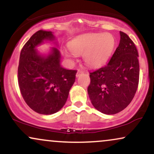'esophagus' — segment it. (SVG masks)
I'll use <instances>...</instances> for the list:
<instances>
[{"mask_svg": "<svg viewBox=\"0 0 154 154\" xmlns=\"http://www.w3.org/2000/svg\"><path fill=\"white\" fill-rule=\"evenodd\" d=\"M82 74H83V71H82V70L78 69V70H77V75H76V76H77V77H79V76L80 75H82Z\"/></svg>", "mask_w": 154, "mask_h": 154, "instance_id": "obj_1", "label": "esophagus"}]
</instances>
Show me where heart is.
<instances>
[{
	"mask_svg": "<svg viewBox=\"0 0 154 154\" xmlns=\"http://www.w3.org/2000/svg\"><path fill=\"white\" fill-rule=\"evenodd\" d=\"M116 40L110 33H90L70 41L69 50L64 51L68 57L82 54L84 62L90 66H98L109 59L115 47Z\"/></svg>",
	"mask_w": 154,
	"mask_h": 154,
	"instance_id": "heart-1",
	"label": "heart"
}]
</instances>
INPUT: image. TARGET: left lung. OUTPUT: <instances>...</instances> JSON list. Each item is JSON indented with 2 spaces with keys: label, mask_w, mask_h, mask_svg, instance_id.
Listing matches in <instances>:
<instances>
[{
  "label": "left lung",
  "mask_w": 154,
  "mask_h": 154,
  "mask_svg": "<svg viewBox=\"0 0 154 154\" xmlns=\"http://www.w3.org/2000/svg\"><path fill=\"white\" fill-rule=\"evenodd\" d=\"M138 52L128 35L120 32V41L109 62L90 73L88 93L95 109L115 114L133 99L139 82Z\"/></svg>",
  "instance_id": "left-lung-1"
}]
</instances>
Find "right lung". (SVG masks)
I'll use <instances>...</instances> for the list:
<instances>
[{
    "label": "right lung",
    "mask_w": 154,
    "mask_h": 154,
    "mask_svg": "<svg viewBox=\"0 0 154 154\" xmlns=\"http://www.w3.org/2000/svg\"><path fill=\"white\" fill-rule=\"evenodd\" d=\"M54 38L51 32H36L23 46L18 67L19 86L24 101L35 112L45 115L64 106L77 73L60 65L61 54L56 48L46 57L35 49L44 40Z\"/></svg>",
    "instance_id": "right-lung-1"
}]
</instances>
